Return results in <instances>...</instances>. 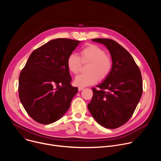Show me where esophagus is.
Listing matches in <instances>:
<instances>
[{
	"label": "esophagus",
	"instance_id": "esophagus-1",
	"mask_svg": "<svg viewBox=\"0 0 161 161\" xmlns=\"http://www.w3.org/2000/svg\"><path fill=\"white\" fill-rule=\"evenodd\" d=\"M83 89H84L83 87H81V86H79V87H78V90H79V91H81V90H83Z\"/></svg>",
	"mask_w": 161,
	"mask_h": 161
}]
</instances>
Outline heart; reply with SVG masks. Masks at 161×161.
I'll use <instances>...</instances> for the list:
<instances>
[{
  "label": "heart",
  "mask_w": 161,
  "mask_h": 161,
  "mask_svg": "<svg viewBox=\"0 0 161 161\" xmlns=\"http://www.w3.org/2000/svg\"><path fill=\"white\" fill-rule=\"evenodd\" d=\"M82 62H90L87 65L88 73L76 76L75 83L77 86L85 87L95 84L98 78L103 80L111 73L113 67L112 58L106 55V52L95 44H88L80 52ZM81 61L75 53H71L67 59L68 69L77 74L80 69Z\"/></svg>",
  "instance_id": "1"
}]
</instances>
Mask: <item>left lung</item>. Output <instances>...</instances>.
<instances>
[{
	"mask_svg": "<svg viewBox=\"0 0 161 161\" xmlns=\"http://www.w3.org/2000/svg\"><path fill=\"white\" fill-rule=\"evenodd\" d=\"M109 52L113 67L103 81L92 88L93 96L88 109L96 121L108 129L126 123L139 103L142 92V77L131 55L118 42L109 39H93Z\"/></svg>",
	"mask_w": 161,
	"mask_h": 161,
	"instance_id": "left-lung-1",
	"label": "left lung"
}]
</instances>
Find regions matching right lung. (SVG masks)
<instances>
[{
	"label": "right lung",
	"instance_id": "obj_1",
	"mask_svg": "<svg viewBox=\"0 0 161 161\" xmlns=\"http://www.w3.org/2000/svg\"><path fill=\"white\" fill-rule=\"evenodd\" d=\"M81 42L69 39L50 41L30 55L19 77L20 101L29 115L42 124L53 123L69 109L78 88L67 59Z\"/></svg>",
	"mask_w": 161,
	"mask_h": 161
}]
</instances>
